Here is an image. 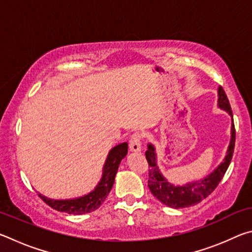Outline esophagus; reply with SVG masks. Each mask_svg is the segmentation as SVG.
<instances>
[{
  "mask_svg": "<svg viewBox=\"0 0 252 252\" xmlns=\"http://www.w3.org/2000/svg\"><path fill=\"white\" fill-rule=\"evenodd\" d=\"M141 141H142V134L139 132L132 134L130 139V150L133 152H140L141 151Z\"/></svg>",
  "mask_w": 252,
  "mask_h": 252,
  "instance_id": "obj_1",
  "label": "esophagus"
}]
</instances>
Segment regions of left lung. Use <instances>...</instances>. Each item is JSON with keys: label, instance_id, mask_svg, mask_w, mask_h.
Listing matches in <instances>:
<instances>
[{"label": "left lung", "instance_id": "8db88e82", "mask_svg": "<svg viewBox=\"0 0 252 252\" xmlns=\"http://www.w3.org/2000/svg\"><path fill=\"white\" fill-rule=\"evenodd\" d=\"M218 95L219 108L227 111L230 116L232 117L231 106H230L227 94H225L222 87H219ZM234 142H236V129H234L232 118L231 140H230L227 156H225L222 163L210 176L203 178L202 180L189 182L182 187H174L167 181V179L163 178V176L159 171V168L157 167L155 148H153L152 144H149L148 150L146 151V159L149 164V189H150L152 194L158 200H160L165 206L171 207L173 209L187 208L201 202L203 199H206L209 194L213 192V190L216 189L217 186L222 180L224 173L227 171L230 162H231L232 159Z\"/></svg>", "mask_w": 252, "mask_h": 252}]
</instances>
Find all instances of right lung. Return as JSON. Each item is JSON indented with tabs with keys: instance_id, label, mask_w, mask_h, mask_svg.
<instances>
[{
	"instance_id": "right-lung-1",
	"label": "right lung",
	"mask_w": 252,
	"mask_h": 252,
	"mask_svg": "<svg viewBox=\"0 0 252 252\" xmlns=\"http://www.w3.org/2000/svg\"><path fill=\"white\" fill-rule=\"evenodd\" d=\"M126 142L118 144L113 149H111L104 163L103 174H102L100 182L97 183L96 188L92 192L85 194L84 197L70 200H52L40 193L39 197L54 210L66 212L69 215H83V213L94 211L104 202L105 198L108 197L109 192L112 189L119 164H120L123 158L126 156Z\"/></svg>"
}]
</instances>
